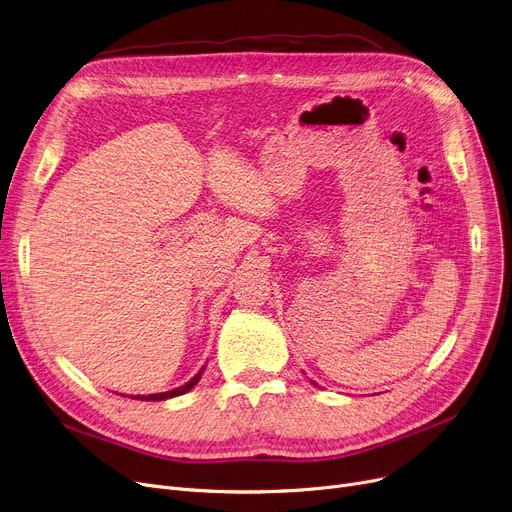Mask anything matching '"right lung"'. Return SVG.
Instances as JSON below:
<instances>
[{
	"mask_svg": "<svg viewBox=\"0 0 512 512\" xmlns=\"http://www.w3.org/2000/svg\"><path fill=\"white\" fill-rule=\"evenodd\" d=\"M205 369V367H203ZM203 369L195 375V378L191 380V382H186L184 386H180V388H174V390H168V392H159V394H147V396H132V398H137V400H153V402H157V400H168V398H174V396H180V394H186L188 390L191 388H195L197 384H199V380H201V373H203Z\"/></svg>",
	"mask_w": 512,
	"mask_h": 512,
	"instance_id": "1",
	"label": "right lung"
}]
</instances>
